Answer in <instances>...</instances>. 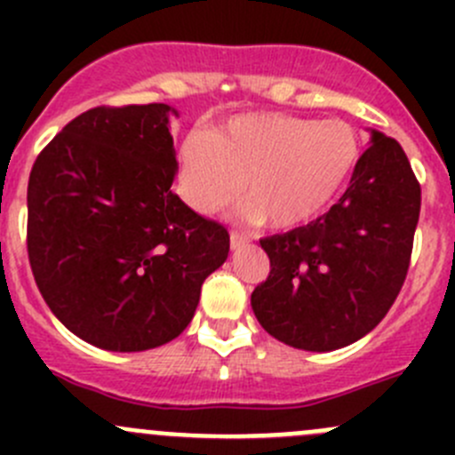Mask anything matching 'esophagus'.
Masks as SVG:
<instances>
[{
    "instance_id": "esophagus-1",
    "label": "esophagus",
    "mask_w": 455,
    "mask_h": 455,
    "mask_svg": "<svg viewBox=\"0 0 455 455\" xmlns=\"http://www.w3.org/2000/svg\"><path fill=\"white\" fill-rule=\"evenodd\" d=\"M244 244H246V237L242 235V233L231 231V249L235 251V249H240V246H244Z\"/></svg>"
}]
</instances>
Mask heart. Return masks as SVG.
<instances>
[{
	"mask_svg": "<svg viewBox=\"0 0 455 455\" xmlns=\"http://www.w3.org/2000/svg\"><path fill=\"white\" fill-rule=\"evenodd\" d=\"M361 139L346 121L295 114H249L180 147L185 198L198 213L233 204L244 189L246 215L295 228L323 213L355 173Z\"/></svg>",
	"mask_w": 455,
	"mask_h": 455,
	"instance_id": "obj_1",
	"label": "heart"
}]
</instances>
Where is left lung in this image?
Segmentation results:
<instances>
[{
  "label": "left lung",
  "instance_id": "1",
  "mask_svg": "<svg viewBox=\"0 0 455 455\" xmlns=\"http://www.w3.org/2000/svg\"><path fill=\"white\" fill-rule=\"evenodd\" d=\"M420 182L405 151L371 132L350 187L306 227L259 240L270 273L251 295L261 328L299 350L350 346L380 323L410 270Z\"/></svg>",
  "mask_w": 455,
  "mask_h": 455
}]
</instances>
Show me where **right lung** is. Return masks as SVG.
Masks as SVG:
<instances>
[{"label": "right lung", "instance_id": "obj_1", "mask_svg": "<svg viewBox=\"0 0 455 455\" xmlns=\"http://www.w3.org/2000/svg\"><path fill=\"white\" fill-rule=\"evenodd\" d=\"M164 103L99 105L32 164L28 259L70 332L140 352L176 339L228 255V231L172 191L176 149Z\"/></svg>", "mask_w": 455, "mask_h": 455}]
</instances>
